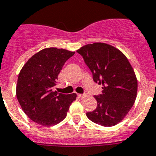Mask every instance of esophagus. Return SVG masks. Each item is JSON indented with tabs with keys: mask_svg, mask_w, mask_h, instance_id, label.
I'll list each match as a JSON object with an SVG mask.
<instances>
[{
	"mask_svg": "<svg viewBox=\"0 0 156 156\" xmlns=\"http://www.w3.org/2000/svg\"><path fill=\"white\" fill-rule=\"evenodd\" d=\"M78 97L81 98V99H82V98H84L86 97V95H84V94H78Z\"/></svg>",
	"mask_w": 156,
	"mask_h": 156,
	"instance_id": "1",
	"label": "esophagus"
}]
</instances>
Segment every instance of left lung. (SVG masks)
Listing matches in <instances>:
<instances>
[{
  "label": "left lung",
  "instance_id": "1",
  "mask_svg": "<svg viewBox=\"0 0 156 156\" xmlns=\"http://www.w3.org/2000/svg\"><path fill=\"white\" fill-rule=\"evenodd\" d=\"M93 74L94 81L102 86L95 96L98 107L86 116L105 127L114 126L124 120L134 105L138 82L126 56L113 46L104 43L86 44L77 51Z\"/></svg>",
  "mask_w": 156,
  "mask_h": 156
}]
</instances>
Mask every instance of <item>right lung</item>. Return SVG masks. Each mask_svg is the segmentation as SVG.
Here are the masks:
<instances>
[{
	"label": "right lung",
	"instance_id": "add662e5",
	"mask_svg": "<svg viewBox=\"0 0 156 156\" xmlns=\"http://www.w3.org/2000/svg\"><path fill=\"white\" fill-rule=\"evenodd\" d=\"M74 53L62 48H45L31 56L20 71L16 98L24 113L38 125L50 127L61 122L76 100V94L53 92L64 63Z\"/></svg>",
	"mask_w": 156,
	"mask_h": 156
}]
</instances>
